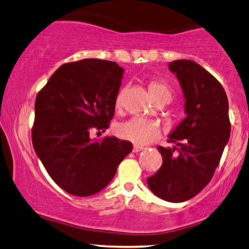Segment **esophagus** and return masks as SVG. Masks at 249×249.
Segmentation results:
<instances>
[{
  "instance_id": "esophagus-1",
  "label": "esophagus",
  "mask_w": 249,
  "mask_h": 249,
  "mask_svg": "<svg viewBox=\"0 0 249 249\" xmlns=\"http://www.w3.org/2000/svg\"><path fill=\"white\" fill-rule=\"evenodd\" d=\"M141 150H143L142 146H140V145H134V148H133V152H134V153H138L139 151H141Z\"/></svg>"
}]
</instances>
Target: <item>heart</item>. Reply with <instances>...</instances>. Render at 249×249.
<instances>
[{
	"instance_id": "heart-1",
	"label": "heart",
	"mask_w": 249,
	"mask_h": 249,
	"mask_svg": "<svg viewBox=\"0 0 249 249\" xmlns=\"http://www.w3.org/2000/svg\"><path fill=\"white\" fill-rule=\"evenodd\" d=\"M149 91L156 101L162 97L171 96L170 89L166 83L160 81H152L149 83ZM122 105V94L116 98V108ZM117 134L122 139L128 140L135 144H149L159 138V126L155 122L148 121L142 117H132L117 126Z\"/></svg>"
}]
</instances>
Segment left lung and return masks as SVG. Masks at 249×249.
Here are the masks:
<instances>
[{
    "label": "left lung",
    "mask_w": 249,
    "mask_h": 249,
    "mask_svg": "<svg viewBox=\"0 0 249 249\" xmlns=\"http://www.w3.org/2000/svg\"><path fill=\"white\" fill-rule=\"evenodd\" d=\"M169 70L183 90L186 117L168 135L176 145L158 146L162 164L146 181L158 197L178 203L194 197L213 177L229 141V104L223 87L197 63L178 59Z\"/></svg>",
    "instance_id": "left-lung-1"
}]
</instances>
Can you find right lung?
Masks as SVG:
<instances>
[{
  "label": "right lung",
  "instance_id": "add662e5",
  "mask_svg": "<svg viewBox=\"0 0 249 249\" xmlns=\"http://www.w3.org/2000/svg\"><path fill=\"white\" fill-rule=\"evenodd\" d=\"M124 69L87 58L63 64L37 94L31 135L36 155L59 187L75 196L104 190L133 145L115 136L92 139L108 128Z\"/></svg>",
  "mask_w": 249,
  "mask_h": 249
}]
</instances>
